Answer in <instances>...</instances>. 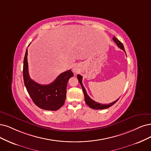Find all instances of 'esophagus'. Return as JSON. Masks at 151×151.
Listing matches in <instances>:
<instances>
[{
  "mask_svg": "<svg viewBox=\"0 0 151 151\" xmlns=\"http://www.w3.org/2000/svg\"><path fill=\"white\" fill-rule=\"evenodd\" d=\"M73 72H74V73H76V72L78 71V70H77L76 68H73Z\"/></svg>",
  "mask_w": 151,
  "mask_h": 151,
  "instance_id": "34e87169",
  "label": "esophagus"
}]
</instances>
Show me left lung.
Listing matches in <instances>:
<instances>
[{"label": "left lung", "mask_w": 151, "mask_h": 151, "mask_svg": "<svg viewBox=\"0 0 151 151\" xmlns=\"http://www.w3.org/2000/svg\"><path fill=\"white\" fill-rule=\"evenodd\" d=\"M113 40L114 41V42L117 44V45H118V47L119 48H120L121 49H122L123 51L125 52V50H124V46H123V44H122L118 38H116L115 37H113ZM126 53V52H125ZM77 78H78V80L80 85L81 86V88H82V90H83V93H84V96H85V102L87 104V105L88 106H90V108H92V109H106V108H108L109 107H111V106H113V104H114L117 101H118V100L119 99L118 98L117 100H116L115 101L113 102V103H111L109 104H100L98 102H96L95 101H94V100H93L91 98H90V96H89L88 94H87V93L86 91V90L85 87L83 86V85L82 83V79H83V77L82 76H81L80 75H77Z\"/></svg>", "instance_id": "left-lung-1"}]
</instances>
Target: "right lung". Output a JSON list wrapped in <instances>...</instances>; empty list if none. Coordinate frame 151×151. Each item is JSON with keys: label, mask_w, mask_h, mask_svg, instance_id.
Segmentation results:
<instances>
[{"label": "right lung", "mask_w": 151, "mask_h": 151, "mask_svg": "<svg viewBox=\"0 0 151 151\" xmlns=\"http://www.w3.org/2000/svg\"><path fill=\"white\" fill-rule=\"evenodd\" d=\"M27 55V49L24 60L23 76L25 86L32 101L42 109L48 111L59 109L65 103L67 83L70 78L73 76V73L69 70L61 73L49 85L38 84L32 80L29 76Z\"/></svg>", "instance_id": "right-lung-1"}]
</instances>
